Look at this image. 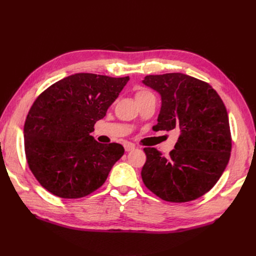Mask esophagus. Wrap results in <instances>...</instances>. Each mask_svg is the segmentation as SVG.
<instances>
[{"label":"esophagus","mask_w":256,"mask_h":256,"mask_svg":"<svg viewBox=\"0 0 256 256\" xmlns=\"http://www.w3.org/2000/svg\"><path fill=\"white\" fill-rule=\"evenodd\" d=\"M124 150H126V152H132V150H135V145H132V144H130V143H126V144H124Z\"/></svg>","instance_id":"esophagus-1"}]
</instances>
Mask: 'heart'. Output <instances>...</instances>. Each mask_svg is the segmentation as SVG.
I'll use <instances>...</instances> for the list:
<instances>
[{"mask_svg":"<svg viewBox=\"0 0 256 256\" xmlns=\"http://www.w3.org/2000/svg\"><path fill=\"white\" fill-rule=\"evenodd\" d=\"M152 94L147 91V90H139L136 92V100H140V98H147V96H152Z\"/></svg>","mask_w":256,"mask_h":256,"instance_id":"obj_1","label":"heart"}]
</instances>
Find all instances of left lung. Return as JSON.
<instances>
[{
  "instance_id": "8db88e82",
  "label": "left lung",
  "mask_w": 256,
  "mask_h": 256,
  "mask_svg": "<svg viewBox=\"0 0 256 256\" xmlns=\"http://www.w3.org/2000/svg\"><path fill=\"white\" fill-rule=\"evenodd\" d=\"M142 83L162 100L154 130L178 132L168 158L156 148H144L142 180L163 200H195L216 184L230 160L232 136L226 108L210 85L180 72L146 76Z\"/></svg>"
}]
</instances>
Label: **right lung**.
Returning <instances> with one entry per match:
<instances>
[{
  "label": "right lung",
  "mask_w": 256,
  "mask_h": 256,
  "mask_svg": "<svg viewBox=\"0 0 256 256\" xmlns=\"http://www.w3.org/2000/svg\"><path fill=\"white\" fill-rule=\"evenodd\" d=\"M130 78L74 74L44 91L26 116L24 137L30 170L44 189L61 198H80L106 182L124 148L91 136L96 121Z\"/></svg>",
  "instance_id": "right-lung-1"
}]
</instances>
